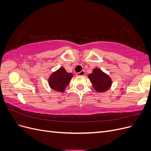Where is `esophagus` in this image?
Wrapping results in <instances>:
<instances>
[{
    "label": "esophagus",
    "mask_w": 151,
    "mask_h": 151,
    "mask_svg": "<svg viewBox=\"0 0 151 151\" xmlns=\"http://www.w3.org/2000/svg\"><path fill=\"white\" fill-rule=\"evenodd\" d=\"M76 75L77 76H84L85 75V71L84 70H82L80 72H77L76 73Z\"/></svg>",
    "instance_id": "34e87169"
}]
</instances>
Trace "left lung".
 <instances>
[{
  "instance_id": "left-lung-1",
  "label": "left lung",
  "mask_w": 151,
  "mask_h": 151,
  "mask_svg": "<svg viewBox=\"0 0 151 151\" xmlns=\"http://www.w3.org/2000/svg\"><path fill=\"white\" fill-rule=\"evenodd\" d=\"M94 89L98 93H102L110 88L112 81L108 75L98 68H95L88 76Z\"/></svg>"
}]
</instances>
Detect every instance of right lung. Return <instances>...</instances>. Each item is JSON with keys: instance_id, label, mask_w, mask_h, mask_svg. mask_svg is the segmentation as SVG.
<instances>
[{"instance_id": "obj_1", "label": "right lung", "mask_w": 151, "mask_h": 151, "mask_svg": "<svg viewBox=\"0 0 151 151\" xmlns=\"http://www.w3.org/2000/svg\"><path fill=\"white\" fill-rule=\"evenodd\" d=\"M73 75L68 73L63 67H60L50 76L48 84L50 87L58 92H63L66 86L68 85Z\"/></svg>"}]
</instances>
